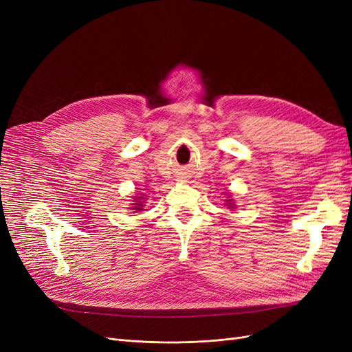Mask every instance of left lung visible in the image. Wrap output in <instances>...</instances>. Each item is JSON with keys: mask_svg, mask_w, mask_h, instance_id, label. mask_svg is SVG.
Returning <instances> with one entry per match:
<instances>
[{"mask_svg": "<svg viewBox=\"0 0 352 352\" xmlns=\"http://www.w3.org/2000/svg\"><path fill=\"white\" fill-rule=\"evenodd\" d=\"M225 202H226V204H225V206H226L228 208H230V210H235V208H236V204H235V201H233V199H232V197H230V195H228V197H226Z\"/></svg>", "mask_w": 352, "mask_h": 352, "instance_id": "1", "label": "left lung"}]
</instances>
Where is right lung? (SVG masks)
<instances>
[{
  "label": "right lung",
  "mask_w": 352,
  "mask_h": 352,
  "mask_svg": "<svg viewBox=\"0 0 352 352\" xmlns=\"http://www.w3.org/2000/svg\"><path fill=\"white\" fill-rule=\"evenodd\" d=\"M146 199H148V198H146V195H144V192H136V194L132 197V204H131L129 208L133 210V212L142 211Z\"/></svg>",
  "instance_id": "obj_1"
}]
</instances>
